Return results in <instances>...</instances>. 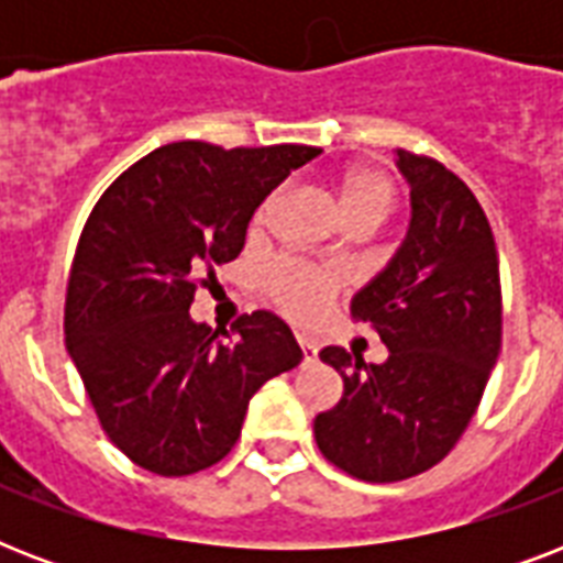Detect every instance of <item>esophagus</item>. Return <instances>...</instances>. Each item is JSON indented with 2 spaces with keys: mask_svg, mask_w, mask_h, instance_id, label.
<instances>
[{
  "mask_svg": "<svg viewBox=\"0 0 563 563\" xmlns=\"http://www.w3.org/2000/svg\"><path fill=\"white\" fill-rule=\"evenodd\" d=\"M295 339H298L300 353H303V356H307V360H316V356H318V344L312 342V339H309V335H303V333H295Z\"/></svg>",
  "mask_w": 563,
  "mask_h": 563,
  "instance_id": "esophagus-1",
  "label": "esophagus"
}]
</instances>
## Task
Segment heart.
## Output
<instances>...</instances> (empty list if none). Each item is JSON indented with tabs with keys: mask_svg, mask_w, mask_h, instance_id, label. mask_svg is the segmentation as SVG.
Wrapping results in <instances>:
<instances>
[{
	"mask_svg": "<svg viewBox=\"0 0 563 563\" xmlns=\"http://www.w3.org/2000/svg\"><path fill=\"white\" fill-rule=\"evenodd\" d=\"M339 192V210L344 224L351 230H376L397 203V189L391 178L371 166H353L339 175L335 184ZM280 201V192L265 195L251 219V233H263L274 207ZM268 298L286 312L289 318L309 321L316 318L330 300L342 289V277L321 265L300 263V260H280L268 268Z\"/></svg>",
	"mask_w": 563,
	"mask_h": 563,
	"instance_id": "heart-1",
	"label": "heart"
}]
</instances>
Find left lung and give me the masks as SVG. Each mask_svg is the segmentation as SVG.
Masks as SVG:
<instances>
[{
	"mask_svg": "<svg viewBox=\"0 0 563 563\" xmlns=\"http://www.w3.org/2000/svg\"><path fill=\"white\" fill-rule=\"evenodd\" d=\"M397 166L411 187L409 233L351 303L388 360L321 351L344 391L316 418L318 450L365 482L409 479L441 462L479 409L503 344L499 260L482 203L427 154L400 148Z\"/></svg>",
	"mask_w": 563,
	"mask_h": 563,
	"instance_id": "8db88e82",
	"label": "left lung"
}]
</instances>
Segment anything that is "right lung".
Masks as SVG:
<instances>
[{
	"label": "right lung",
	"mask_w": 563,
	"mask_h": 563,
	"mask_svg": "<svg viewBox=\"0 0 563 563\" xmlns=\"http://www.w3.org/2000/svg\"><path fill=\"white\" fill-rule=\"evenodd\" d=\"M312 145L172 143L122 172L92 207L66 283V351L108 438L145 471L189 476L233 450L247 402L303 360L265 309L230 333L195 324L203 274L236 260L265 195Z\"/></svg>",
	"instance_id": "right-lung-1"
}]
</instances>
